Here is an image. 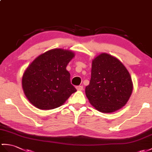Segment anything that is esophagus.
Segmentation results:
<instances>
[{"mask_svg":"<svg viewBox=\"0 0 152 152\" xmlns=\"http://www.w3.org/2000/svg\"><path fill=\"white\" fill-rule=\"evenodd\" d=\"M76 89L77 91H82L83 89V87L82 86H76Z\"/></svg>","mask_w":152,"mask_h":152,"instance_id":"esophagus-1","label":"esophagus"}]
</instances>
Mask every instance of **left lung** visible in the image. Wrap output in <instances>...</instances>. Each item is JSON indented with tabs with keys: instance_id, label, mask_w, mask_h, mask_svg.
Wrapping results in <instances>:
<instances>
[{
	"instance_id": "obj_1",
	"label": "left lung",
	"mask_w": 152,
	"mask_h": 152,
	"mask_svg": "<svg viewBox=\"0 0 152 152\" xmlns=\"http://www.w3.org/2000/svg\"><path fill=\"white\" fill-rule=\"evenodd\" d=\"M132 91L131 76L118 59L101 53L93 59L91 77L86 94L95 109L104 113L118 111L126 104Z\"/></svg>"
}]
</instances>
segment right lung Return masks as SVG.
Masks as SVG:
<instances>
[{
    "label": "right lung",
    "mask_w": 152,
    "mask_h": 152,
    "mask_svg": "<svg viewBox=\"0 0 152 152\" xmlns=\"http://www.w3.org/2000/svg\"><path fill=\"white\" fill-rule=\"evenodd\" d=\"M75 56L71 50L54 48L37 56L28 65L23 73L22 87L34 106L41 110L59 107L76 92L66 69Z\"/></svg>",
    "instance_id": "1"
}]
</instances>
